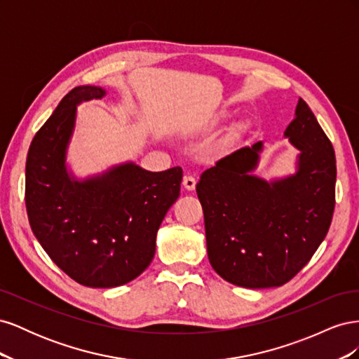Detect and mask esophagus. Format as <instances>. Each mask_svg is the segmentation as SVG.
I'll list each match as a JSON object with an SVG mask.
<instances>
[{
	"mask_svg": "<svg viewBox=\"0 0 359 359\" xmlns=\"http://www.w3.org/2000/svg\"><path fill=\"white\" fill-rule=\"evenodd\" d=\"M182 186L187 190H194V187H196V178L193 175H186L182 180Z\"/></svg>",
	"mask_w": 359,
	"mask_h": 359,
	"instance_id": "34e87169",
	"label": "esophagus"
}]
</instances>
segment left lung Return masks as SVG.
I'll list each match as a JSON object with an SVG mask.
<instances>
[{
    "label": "left lung",
    "mask_w": 359,
    "mask_h": 359,
    "mask_svg": "<svg viewBox=\"0 0 359 359\" xmlns=\"http://www.w3.org/2000/svg\"><path fill=\"white\" fill-rule=\"evenodd\" d=\"M285 137L295 147L297 172L266 181L253 175L264 144L220 158L196 186L206 250L214 271L248 289L287 283L328 233L335 205V154L302 99Z\"/></svg>",
    "instance_id": "1"
}]
</instances>
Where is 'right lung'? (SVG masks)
<instances>
[{
  "mask_svg": "<svg viewBox=\"0 0 359 359\" xmlns=\"http://www.w3.org/2000/svg\"><path fill=\"white\" fill-rule=\"evenodd\" d=\"M104 95L100 86L73 88L32 139L25 168L32 233L58 268L88 287H116L144 273L182 181L181 168L149 172L133 161L73 175L66 160L76 107Z\"/></svg>",
  "mask_w": 359,
  "mask_h": 359,
  "instance_id": "add662e5",
  "label": "right lung"
}]
</instances>
